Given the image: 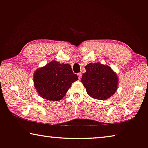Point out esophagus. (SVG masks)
I'll return each mask as SVG.
<instances>
[{
	"label": "esophagus",
	"instance_id": "esophagus-1",
	"mask_svg": "<svg viewBox=\"0 0 148 148\" xmlns=\"http://www.w3.org/2000/svg\"><path fill=\"white\" fill-rule=\"evenodd\" d=\"M78 76L79 80H80V79L82 78V73H78Z\"/></svg>",
	"mask_w": 148,
	"mask_h": 148
}]
</instances>
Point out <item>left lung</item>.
Masks as SVG:
<instances>
[{"mask_svg": "<svg viewBox=\"0 0 148 148\" xmlns=\"http://www.w3.org/2000/svg\"><path fill=\"white\" fill-rule=\"evenodd\" d=\"M81 82L88 95L94 99L105 100L115 93L118 78L111 68L100 62L90 63L85 66Z\"/></svg>", "mask_w": 148, "mask_h": 148, "instance_id": "1", "label": "left lung"}]
</instances>
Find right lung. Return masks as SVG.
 Returning a JSON list of instances; mask_svg holds the SVG:
<instances>
[{"instance_id":"add662e5","label":"right lung","mask_w":148,"mask_h":148,"mask_svg":"<svg viewBox=\"0 0 148 148\" xmlns=\"http://www.w3.org/2000/svg\"><path fill=\"white\" fill-rule=\"evenodd\" d=\"M78 80L70 64L56 60L38 68L34 73V86L39 95L46 100L56 102L64 97L72 84Z\"/></svg>"}]
</instances>
